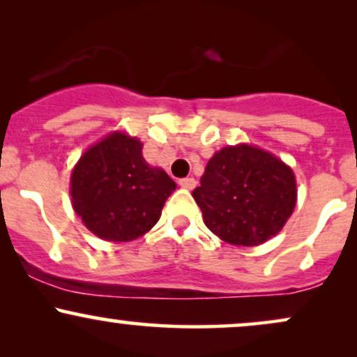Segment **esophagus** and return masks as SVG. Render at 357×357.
Here are the masks:
<instances>
[{
  "instance_id": "obj_1",
  "label": "esophagus",
  "mask_w": 357,
  "mask_h": 357,
  "mask_svg": "<svg viewBox=\"0 0 357 357\" xmlns=\"http://www.w3.org/2000/svg\"><path fill=\"white\" fill-rule=\"evenodd\" d=\"M179 186L186 188V190H192L196 186V179L195 178H181L179 179Z\"/></svg>"
}]
</instances>
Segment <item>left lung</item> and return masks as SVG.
I'll list each match as a JSON object with an SVG mask.
<instances>
[{
	"instance_id": "1",
	"label": "left lung",
	"mask_w": 357,
	"mask_h": 357,
	"mask_svg": "<svg viewBox=\"0 0 357 357\" xmlns=\"http://www.w3.org/2000/svg\"><path fill=\"white\" fill-rule=\"evenodd\" d=\"M192 198L215 235L238 247H255L277 235L292 215L296 176L265 151L230 146L208 161Z\"/></svg>"
}]
</instances>
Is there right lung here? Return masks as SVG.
<instances>
[{
    "label": "right lung",
    "instance_id": "1",
    "mask_svg": "<svg viewBox=\"0 0 357 357\" xmlns=\"http://www.w3.org/2000/svg\"><path fill=\"white\" fill-rule=\"evenodd\" d=\"M73 210L93 235L130 241L158 223L176 183L142 158L136 137L114 132L92 146L72 173Z\"/></svg>",
    "mask_w": 357,
    "mask_h": 357
}]
</instances>
